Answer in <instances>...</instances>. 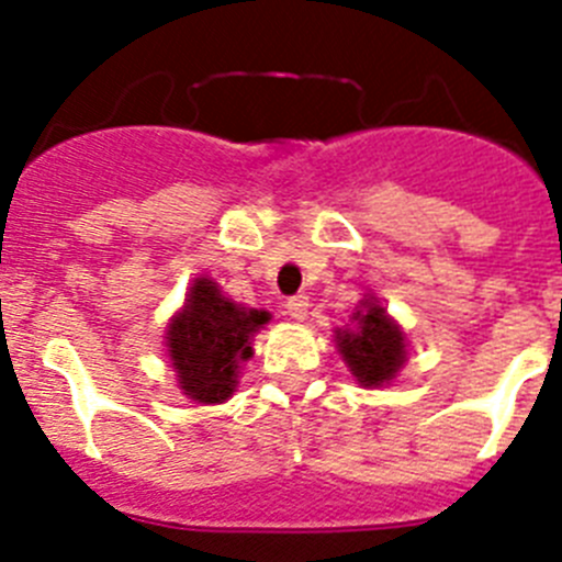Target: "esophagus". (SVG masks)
Masks as SVG:
<instances>
[{
	"label": "esophagus",
	"instance_id": "obj_1",
	"mask_svg": "<svg viewBox=\"0 0 562 562\" xmlns=\"http://www.w3.org/2000/svg\"><path fill=\"white\" fill-rule=\"evenodd\" d=\"M310 297L306 295H295L286 301V315L292 317V321H306V315H310Z\"/></svg>",
	"mask_w": 562,
	"mask_h": 562
}]
</instances>
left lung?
Here are the masks:
<instances>
[{"instance_id": "left-lung-1", "label": "left lung", "mask_w": 562, "mask_h": 562, "mask_svg": "<svg viewBox=\"0 0 562 562\" xmlns=\"http://www.w3.org/2000/svg\"><path fill=\"white\" fill-rule=\"evenodd\" d=\"M351 326H337L335 349L362 389H382L408 362V337L374 295H362L349 315Z\"/></svg>"}]
</instances>
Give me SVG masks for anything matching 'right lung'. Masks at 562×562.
Instances as JSON below:
<instances>
[{
    "mask_svg": "<svg viewBox=\"0 0 562 562\" xmlns=\"http://www.w3.org/2000/svg\"><path fill=\"white\" fill-rule=\"evenodd\" d=\"M270 312L236 304L213 278H193L186 304L166 326V351L177 389L200 405H222L238 389L241 366L252 357V337Z\"/></svg>",
    "mask_w": 562,
    "mask_h": 562,
    "instance_id": "add662e5",
    "label": "right lung"
}]
</instances>
